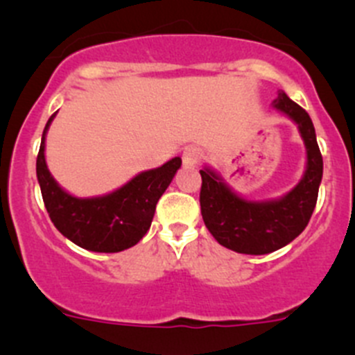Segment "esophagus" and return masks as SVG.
<instances>
[{"mask_svg": "<svg viewBox=\"0 0 355 355\" xmlns=\"http://www.w3.org/2000/svg\"><path fill=\"white\" fill-rule=\"evenodd\" d=\"M202 157V151L198 148V146H187L182 153V159H184L185 164H198Z\"/></svg>", "mask_w": 355, "mask_h": 355, "instance_id": "34e87169", "label": "esophagus"}]
</instances>
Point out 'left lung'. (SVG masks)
Masks as SVG:
<instances>
[{"label":"left lung","mask_w":355,"mask_h":355,"mask_svg":"<svg viewBox=\"0 0 355 355\" xmlns=\"http://www.w3.org/2000/svg\"><path fill=\"white\" fill-rule=\"evenodd\" d=\"M273 106L299 125L307 149L302 180L287 196L266 202L239 198L209 168L200 170V214L218 244L241 254H270L290 244L307 227L316 207L323 177V156L309 114L285 94L278 92Z\"/></svg>","instance_id":"obj_1"}]
</instances>
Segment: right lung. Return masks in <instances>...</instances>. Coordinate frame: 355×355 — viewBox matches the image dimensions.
Here are the masks:
<instances>
[{"label": "right lung", "instance_id": "right-lung-1", "mask_svg": "<svg viewBox=\"0 0 355 355\" xmlns=\"http://www.w3.org/2000/svg\"><path fill=\"white\" fill-rule=\"evenodd\" d=\"M55 114L42 132L35 163L42 200L53 225L68 241L92 252H120L135 245L148 234L157 200L173 180L182 159L173 157L163 166L142 171L123 187L101 198H73L56 184L46 166L44 139Z\"/></svg>", "mask_w": 355, "mask_h": 355}]
</instances>
